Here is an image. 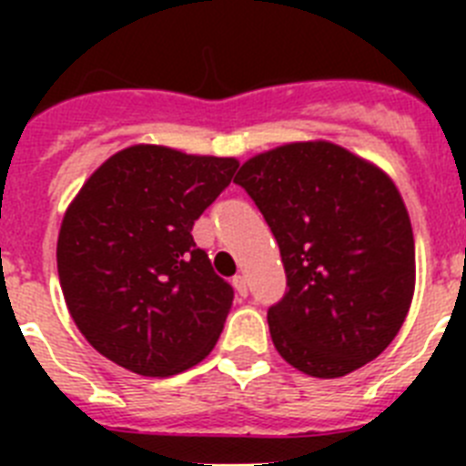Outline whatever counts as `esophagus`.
Wrapping results in <instances>:
<instances>
[{"label": "esophagus", "instance_id": "34e87169", "mask_svg": "<svg viewBox=\"0 0 466 466\" xmlns=\"http://www.w3.org/2000/svg\"><path fill=\"white\" fill-rule=\"evenodd\" d=\"M233 284H236L238 294L247 296V291H249V282H247L245 275H236V278H233Z\"/></svg>", "mask_w": 466, "mask_h": 466}]
</instances>
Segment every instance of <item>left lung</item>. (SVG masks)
Returning a JSON list of instances; mask_svg holds the SVG:
<instances>
[{
	"label": "left lung",
	"instance_id": "1",
	"mask_svg": "<svg viewBox=\"0 0 466 466\" xmlns=\"http://www.w3.org/2000/svg\"><path fill=\"white\" fill-rule=\"evenodd\" d=\"M236 184L279 245L287 291L268 327L282 360L315 378L376 360L415 287L413 228L392 179L339 144L296 142L247 160Z\"/></svg>",
	"mask_w": 466,
	"mask_h": 466
}]
</instances>
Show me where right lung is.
Wrapping results in <instances>:
<instances>
[{
	"mask_svg": "<svg viewBox=\"0 0 466 466\" xmlns=\"http://www.w3.org/2000/svg\"><path fill=\"white\" fill-rule=\"evenodd\" d=\"M236 170V158L135 144L81 187L57 236V275L69 315L106 360L163 378L212 352L233 287L191 230Z\"/></svg>",
	"mask_w": 466,
	"mask_h": 466,
	"instance_id": "add662e5",
	"label": "right lung"
}]
</instances>
